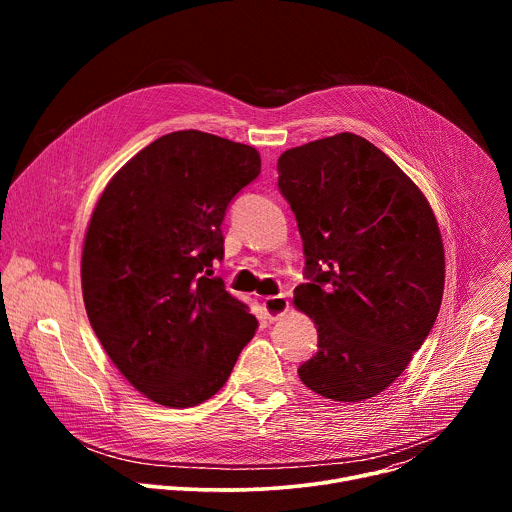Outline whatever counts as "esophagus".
<instances>
[{
	"mask_svg": "<svg viewBox=\"0 0 512 512\" xmlns=\"http://www.w3.org/2000/svg\"><path fill=\"white\" fill-rule=\"evenodd\" d=\"M289 308V302L285 300V296H269L263 300V310L267 314L269 320H279Z\"/></svg>",
	"mask_w": 512,
	"mask_h": 512,
	"instance_id": "1",
	"label": "esophagus"
}]
</instances>
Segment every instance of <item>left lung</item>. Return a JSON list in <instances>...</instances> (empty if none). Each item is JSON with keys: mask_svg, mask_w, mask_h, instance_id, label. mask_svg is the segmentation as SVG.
Returning <instances> with one entry per match:
<instances>
[{"mask_svg": "<svg viewBox=\"0 0 512 512\" xmlns=\"http://www.w3.org/2000/svg\"><path fill=\"white\" fill-rule=\"evenodd\" d=\"M277 172L310 279L294 304L318 330V352L298 375L332 401L371 399L407 369L440 312L446 257L433 210L389 156L354 133L283 152Z\"/></svg>", "mask_w": 512, "mask_h": 512, "instance_id": "8db88e82", "label": "left lung"}]
</instances>
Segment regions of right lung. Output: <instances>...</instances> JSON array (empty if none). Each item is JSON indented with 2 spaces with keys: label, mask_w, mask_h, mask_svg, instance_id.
Masks as SVG:
<instances>
[{
  "label": "right lung",
  "mask_w": 512,
  "mask_h": 512,
  "mask_svg": "<svg viewBox=\"0 0 512 512\" xmlns=\"http://www.w3.org/2000/svg\"><path fill=\"white\" fill-rule=\"evenodd\" d=\"M261 172L259 152L212 133L162 135L105 186L87 227L81 281L89 322L119 373L164 407L221 389L255 336L223 259L229 202Z\"/></svg>",
  "instance_id": "right-lung-1"
}]
</instances>
